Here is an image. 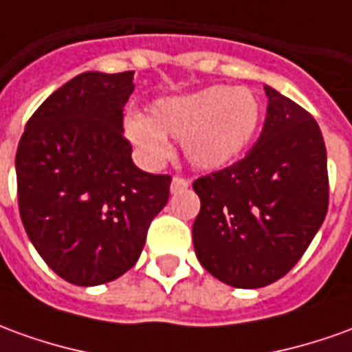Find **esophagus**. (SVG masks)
I'll list each match as a JSON object with an SVG mask.
<instances>
[{"instance_id": "esophagus-1", "label": "esophagus", "mask_w": 352, "mask_h": 352, "mask_svg": "<svg viewBox=\"0 0 352 352\" xmlns=\"http://www.w3.org/2000/svg\"><path fill=\"white\" fill-rule=\"evenodd\" d=\"M188 186H190V181H188V179H183V177H173L169 190H171V194H175V192H181V190H186Z\"/></svg>"}]
</instances>
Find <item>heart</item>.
<instances>
[{
	"mask_svg": "<svg viewBox=\"0 0 352 352\" xmlns=\"http://www.w3.org/2000/svg\"><path fill=\"white\" fill-rule=\"evenodd\" d=\"M261 118V100L252 89L211 85L154 100L148 118L131 116L125 122V133L148 164L168 158L166 139H175L183 141L184 158L192 168L215 171L242 156Z\"/></svg>",
	"mask_w": 352,
	"mask_h": 352,
	"instance_id": "1",
	"label": "heart"
}]
</instances>
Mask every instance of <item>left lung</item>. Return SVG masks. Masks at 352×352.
<instances>
[{
    "label": "left lung",
    "mask_w": 352,
    "mask_h": 352,
    "mask_svg": "<svg viewBox=\"0 0 352 352\" xmlns=\"http://www.w3.org/2000/svg\"><path fill=\"white\" fill-rule=\"evenodd\" d=\"M267 118L244 160L194 181L192 225L201 267L228 286H269L294 269L328 211L320 127L297 102L265 85Z\"/></svg>",
    "instance_id": "1"
}]
</instances>
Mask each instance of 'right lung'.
Returning <instances> with one entry per match:
<instances>
[{"mask_svg":"<svg viewBox=\"0 0 352 352\" xmlns=\"http://www.w3.org/2000/svg\"><path fill=\"white\" fill-rule=\"evenodd\" d=\"M133 74L72 78L34 112L16 148L26 234L49 269L76 286L131 269L168 204L171 177L137 168L124 137Z\"/></svg>","mask_w":352,"mask_h":352,"instance_id":"obj_1","label":"right lung"}]
</instances>
